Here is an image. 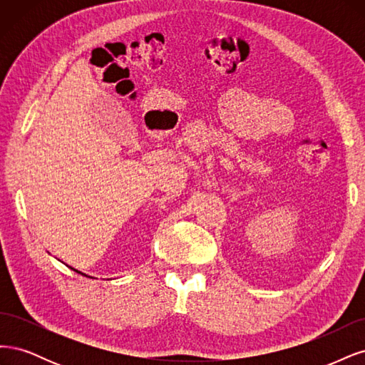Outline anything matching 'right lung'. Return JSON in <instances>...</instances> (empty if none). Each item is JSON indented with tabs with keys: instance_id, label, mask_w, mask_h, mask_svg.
Segmentation results:
<instances>
[{
	"instance_id": "right-lung-1",
	"label": "right lung",
	"mask_w": 365,
	"mask_h": 365,
	"mask_svg": "<svg viewBox=\"0 0 365 365\" xmlns=\"http://www.w3.org/2000/svg\"><path fill=\"white\" fill-rule=\"evenodd\" d=\"M69 268H71V269H74V272H76V273H78V274H83V273H81V272H78V269H76V268H73V267H69ZM83 276H86V274H83Z\"/></svg>"
}]
</instances>
